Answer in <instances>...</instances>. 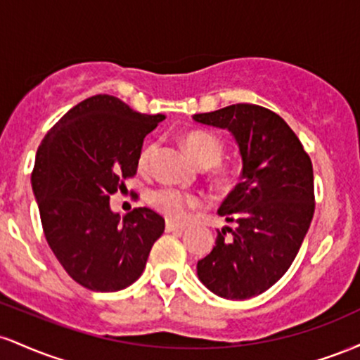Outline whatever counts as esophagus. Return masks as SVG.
Instances as JSON below:
<instances>
[{"label": "esophagus", "mask_w": 360, "mask_h": 360, "mask_svg": "<svg viewBox=\"0 0 360 360\" xmlns=\"http://www.w3.org/2000/svg\"><path fill=\"white\" fill-rule=\"evenodd\" d=\"M166 230H167V232L183 233L184 230H186V225H179V223H172V221H167V223H166Z\"/></svg>", "instance_id": "34e87169"}]
</instances>
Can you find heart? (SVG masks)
Masks as SVG:
<instances>
[{
	"instance_id": "1",
	"label": "heart",
	"mask_w": 360,
	"mask_h": 360,
	"mask_svg": "<svg viewBox=\"0 0 360 360\" xmlns=\"http://www.w3.org/2000/svg\"><path fill=\"white\" fill-rule=\"evenodd\" d=\"M184 146L188 148L189 155H191L201 167H210L220 162L223 157V150H225L220 139L203 130L189 131L184 137ZM152 154H154V146H152V143L142 147L137 159L140 169L148 167ZM217 179L220 181V183H229V169L217 167ZM148 203L152 205V208H154L155 212L164 214L169 220H184V218L191 213V210L198 208V206L201 205V198L198 196V194L174 188V186H160V188L154 189V191H150V194H148Z\"/></svg>"
}]
</instances>
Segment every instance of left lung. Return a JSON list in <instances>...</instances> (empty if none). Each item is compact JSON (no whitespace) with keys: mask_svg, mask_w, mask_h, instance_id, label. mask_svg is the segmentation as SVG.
<instances>
[{"mask_svg":"<svg viewBox=\"0 0 360 360\" xmlns=\"http://www.w3.org/2000/svg\"><path fill=\"white\" fill-rule=\"evenodd\" d=\"M193 118L232 131L243 162L242 181L218 210L233 226L218 230L213 250L198 260V278L220 298H254L286 274L308 232L311 159L288 123L264 106L237 103Z\"/></svg>","mask_w":360,"mask_h":360,"instance_id":"left-lung-1","label":"left lung"}]
</instances>
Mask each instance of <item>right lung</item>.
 Instances as JSON below:
<instances>
[{
  "label": "right lung",
  "mask_w": 360,
  "mask_h": 360,
  "mask_svg": "<svg viewBox=\"0 0 360 360\" xmlns=\"http://www.w3.org/2000/svg\"><path fill=\"white\" fill-rule=\"evenodd\" d=\"M164 115L134 111L110 94L81 101L45 135L37 150L32 188L53 255L91 291L134 284L166 221L150 208L120 217L110 196L137 174L143 139Z\"/></svg>",
  "instance_id": "1"
}]
</instances>
